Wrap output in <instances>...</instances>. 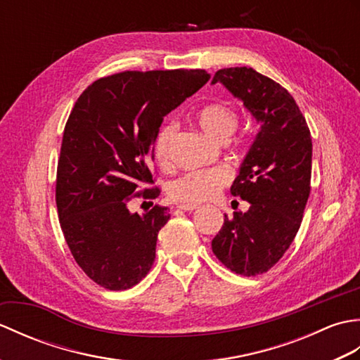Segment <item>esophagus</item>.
<instances>
[{
  "label": "esophagus",
  "instance_id": "obj_1",
  "mask_svg": "<svg viewBox=\"0 0 360 360\" xmlns=\"http://www.w3.org/2000/svg\"><path fill=\"white\" fill-rule=\"evenodd\" d=\"M178 207L181 210H184V212H193V210H196L198 207H200V205H198V204H179Z\"/></svg>",
  "mask_w": 360,
  "mask_h": 360
}]
</instances>
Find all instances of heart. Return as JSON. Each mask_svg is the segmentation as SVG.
<instances>
[{"mask_svg":"<svg viewBox=\"0 0 360 360\" xmlns=\"http://www.w3.org/2000/svg\"><path fill=\"white\" fill-rule=\"evenodd\" d=\"M198 127L207 134L212 141L226 142L238 125V114L231 105L217 102L202 106L195 112ZM176 133V127L168 124L160 128L155 141V156L160 164H167L168 150ZM231 172L224 167L207 168V170L188 172L173 181L168 188V193L174 201L184 204H200L212 201L219 195L229 182Z\"/></svg>","mask_w":360,"mask_h":360,"instance_id":"heart-1","label":"heart"}]
</instances>
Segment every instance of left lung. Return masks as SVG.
Masks as SVG:
<instances>
[{"label":"left lung","instance_id":"8db88e82","mask_svg":"<svg viewBox=\"0 0 360 360\" xmlns=\"http://www.w3.org/2000/svg\"><path fill=\"white\" fill-rule=\"evenodd\" d=\"M215 83L243 102L259 127L231 187L250 207L224 215L212 240L221 263L252 277L271 269L300 229L311 192V133L292 96L252 68L219 70Z\"/></svg>","mask_w":360,"mask_h":360}]
</instances>
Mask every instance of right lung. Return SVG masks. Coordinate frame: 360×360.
<instances>
[{"instance_id": "add662e5", "label": "right lung", "mask_w": 360, "mask_h": 360, "mask_svg": "<svg viewBox=\"0 0 360 360\" xmlns=\"http://www.w3.org/2000/svg\"><path fill=\"white\" fill-rule=\"evenodd\" d=\"M209 79L204 70L127 71L94 82L74 105L57 168L58 218L74 259L105 289L133 288L151 269L170 209L137 213L128 204L153 182L164 116Z\"/></svg>"}]
</instances>
